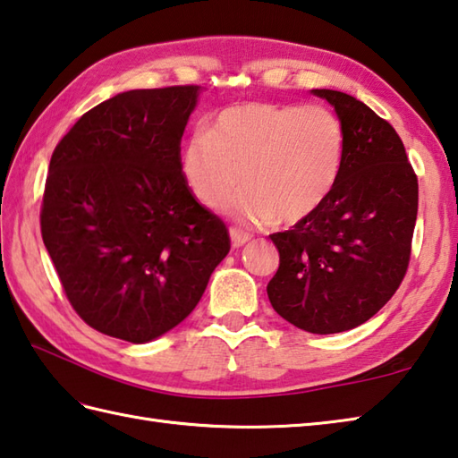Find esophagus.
Wrapping results in <instances>:
<instances>
[{
  "mask_svg": "<svg viewBox=\"0 0 458 458\" xmlns=\"http://www.w3.org/2000/svg\"><path fill=\"white\" fill-rule=\"evenodd\" d=\"M229 235H231V242H233V247H242L245 245V242H249L250 241V233H247V231H242V229H239V227H231L229 229Z\"/></svg>",
  "mask_w": 458,
  "mask_h": 458,
  "instance_id": "1",
  "label": "esophagus"
}]
</instances>
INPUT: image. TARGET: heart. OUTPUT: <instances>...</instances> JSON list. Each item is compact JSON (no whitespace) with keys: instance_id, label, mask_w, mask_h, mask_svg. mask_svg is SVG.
Segmentation results:
<instances>
[{"instance_id":"1","label":"heart","mask_w":458,"mask_h":458,"mask_svg":"<svg viewBox=\"0 0 458 458\" xmlns=\"http://www.w3.org/2000/svg\"><path fill=\"white\" fill-rule=\"evenodd\" d=\"M346 130L322 105L247 102L221 110L211 130H195L183 146L182 174L193 198L250 225L312 219L338 185Z\"/></svg>"}]
</instances>
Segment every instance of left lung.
<instances>
[{
    "mask_svg": "<svg viewBox=\"0 0 458 458\" xmlns=\"http://www.w3.org/2000/svg\"><path fill=\"white\" fill-rule=\"evenodd\" d=\"M346 130L332 198L312 219L273 233L281 255L267 286L284 320L312 334L368 322L405 278L419 183L395 128L346 92L316 89Z\"/></svg>",
    "mask_w": 458,
    "mask_h": 458,
    "instance_id": "1",
    "label": "left lung"
}]
</instances>
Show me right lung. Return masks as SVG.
Segmentation results:
<instances>
[{
  "mask_svg": "<svg viewBox=\"0 0 458 458\" xmlns=\"http://www.w3.org/2000/svg\"><path fill=\"white\" fill-rule=\"evenodd\" d=\"M198 95L123 92L85 112L51 156L43 242L74 312L112 338L144 344L188 318L231 249L182 174Z\"/></svg>",
  "mask_w": 458,
  "mask_h": 458,
  "instance_id": "obj_1",
  "label": "right lung"
}]
</instances>
